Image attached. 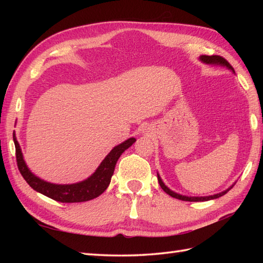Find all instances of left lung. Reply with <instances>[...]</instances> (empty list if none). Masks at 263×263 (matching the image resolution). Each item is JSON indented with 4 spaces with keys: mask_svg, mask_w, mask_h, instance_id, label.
<instances>
[{
    "mask_svg": "<svg viewBox=\"0 0 263 263\" xmlns=\"http://www.w3.org/2000/svg\"><path fill=\"white\" fill-rule=\"evenodd\" d=\"M199 59H200L201 62H203L205 64H214V65L226 66V68H228V69L232 70L234 72V68L230 63H228V61H226L224 58L219 57V55H211V57H209V55H201ZM234 73H235V72H234ZM157 177H158V182H159L160 187L163 189L167 194H170L171 197L175 198V199L182 200V201H190V202H199V201H208V200H212V199H217V198H219V197H222V195L226 194L233 187V185H232L231 187H228L227 190H225V191H222L220 193H217V194H214V195H209V197H186V195H182V194L175 193L174 191H172L171 189L167 187L165 184H164V182L161 181L159 174H157Z\"/></svg>",
    "mask_w": 263,
    "mask_h": 263,
    "instance_id": "8db88e82",
    "label": "left lung"
}]
</instances>
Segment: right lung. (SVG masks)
I'll use <instances>...</instances> for the list:
<instances>
[{
	"mask_svg": "<svg viewBox=\"0 0 263 263\" xmlns=\"http://www.w3.org/2000/svg\"><path fill=\"white\" fill-rule=\"evenodd\" d=\"M13 141L15 146V158L16 165L21 173L22 177L25 178L26 182L35 190V191L42 193L46 197L51 198L59 202H85V201L92 200L99 197L110 183L111 175H113L116 161L119 160L120 156L125 152V150L131 147L136 142L135 138H130L122 142L119 146L114 147L110 150V153L106 156L105 159L100 163L98 168L93 174L88 177L87 180L74 183V184H53L46 182L41 178L35 176L28 168L18 141H16L15 136L13 135Z\"/></svg>",
	"mask_w": 263,
	"mask_h": 263,
	"instance_id": "1",
	"label": "right lung"
}]
</instances>
